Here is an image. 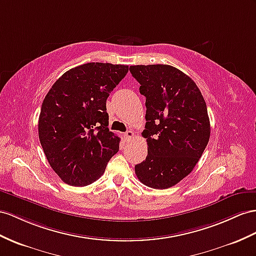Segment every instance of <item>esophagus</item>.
<instances>
[{
  "instance_id": "obj_1",
  "label": "esophagus",
  "mask_w": 256,
  "mask_h": 256,
  "mask_svg": "<svg viewBox=\"0 0 256 256\" xmlns=\"http://www.w3.org/2000/svg\"><path fill=\"white\" fill-rule=\"evenodd\" d=\"M124 137H126L128 140H132L133 137H134V133L132 132V130H128V132L124 133Z\"/></svg>"
}]
</instances>
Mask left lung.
Segmentation results:
<instances>
[{"label": "left lung", "mask_w": 256, "mask_h": 256, "mask_svg": "<svg viewBox=\"0 0 256 256\" xmlns=\"http://www.w3.org/2000/svg\"><path fill=\"white\" fill-rule=\"evenodd\" d=\"M130 71L147 109L148 154L135 173L144 185L166 189L185 178L204 152L211 133L206 104L196 84L172 66L137 64Z\"/></svg>", "instance_id": "1"}]
</instances>
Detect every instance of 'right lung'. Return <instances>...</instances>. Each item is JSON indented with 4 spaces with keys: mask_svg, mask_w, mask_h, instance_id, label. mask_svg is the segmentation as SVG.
<instances>
[{
    "mask_svg": "<svg viewBox=\"0 0 256 256\" xmlns=\"http://www.w3.org/2000/svg\"><path fill=\"white\" fill-rule=\"evenodd\" d=\"M128 66L88 62L58 78L45 96L38 138L52 168L71 186H86L104 174L119 152L120 137L108 128L106 102Z\"/></svg>",
    "mask_w": 256,
    "mask_h": 256,
    "instance_id": "1",
    "label": "right lung"
}]
</instances>
